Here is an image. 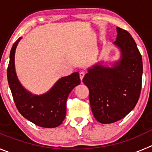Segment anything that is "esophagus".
I'll list each match as a JSON object with an SVG mask.
<instances>
[{"instance_id":"obj_1","label":"esophagus","mask_w":152,"mask_h":152,"mask_svg":"<svg viewBox=\"0 0 152 152\" xmlns=\"http://www.w3.org/2000/svg\"><path fill=\"white\" fill-rule=\"evenodd\" d=\"M84 76H85L84 72H80V73H79V77H80L81 80H83V79L84 78Z\"/></svg>"}]
</instances>
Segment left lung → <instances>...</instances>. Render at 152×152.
<instances>
[{"label":"left lung","instance_id":"obj_1","mask_svg":"<svg viewBox=\"0 0 152 152\" xmlns=\"http://www.w3.org/2000/svg\"><path fill=\"white\" fill-rule=\"evenodd\" d=\"M114 45L121 59L113 67L97 64L88 69L83 81L89 89V101L94 116L102 124H110L125 117L140 98L142 59L128 31L116 28Z\"/></svg>","mask_w":152,"mask_h":152}]
</instances>
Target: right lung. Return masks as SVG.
Returning a JSON list of instances; mask_svg holds the SVG:
<instances>
[{"label": "right lung", "mask_w": 152, "mask_h": 152, "mask_svg": "<svg viewBox=\"0 0 152 152\" xmlns=\"http://www.w3.org/2000/svg\"><path fill=\"white\" fill-rule=\"evenodd\" d=\"M21 39L18 38L11 49L7 68L8 83L15 106L24 118L36 125L46 128L58 127L66 116L69 94L81 83L79 73L62 77L46 94H32L22 86L15 73V52Z\"/></svg>", "instance_id": "right-lung-1"}]
</instances>
